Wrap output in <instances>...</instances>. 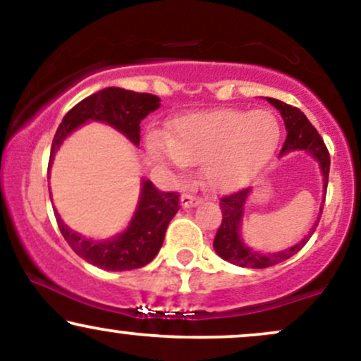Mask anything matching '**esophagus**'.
Listing matches in <instances>:
<instances>
[{
    "label": "esophagus",
    "instance_id": "esophagus-1",
    "mask_svg": "<svg viewBox=\"0 0 361 361\" xmlns=\"http://www.w3.org/2000/svg\"><path fill=\"white\" fill-rule=\"evenodd\" d=\"M202 202L200 197H195L192 193H183L181 195V205L185 207V209H190V207H197L198 204Z\"/></svg>",
    "mask_w": 361,
    "mask_h": 361
}]
</instances>
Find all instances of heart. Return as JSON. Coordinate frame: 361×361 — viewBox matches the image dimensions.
<instances>
[{
  "instance_id": "heart-1",
  "label": "heart",
  "mask_w": 361,
  "mask_h": 361,
  "mask_svg": "<svg viewBox=\"0 0 361 361\" xmlns=\"http://www.w3.org/2000/svg\"><path fill=\"white\" fill-rule=\"evenodd\" d=\"M280 142V122L270 110L219 109L171 120L166 137L147 135L154 159L171 164L200 163L210 188L239 186L268 164Z\"/></svg>"
}]
</instances>
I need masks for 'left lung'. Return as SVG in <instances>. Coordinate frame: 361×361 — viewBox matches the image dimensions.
Here are the masks:
<instances>
[{
  "mask_svg": "<svg viewBox=\"0 0 361 361\" xmlns=\"http://www.w3.org/2000/svg\"><path fill=\"white\" fill-rule=\"evenodd\" d=\"M267 100L280 111L281 117H283L285 128H287V139H285L280 156L288 154V152L292 151H300V149L302 151L310 152V154L314 156V159H317L319 166H321L326 195L331 159L324 140H322V137L317 134V130L314 128L312 123L309 122L307 117H305L299 109L287 105V103L280 100H275V98H267ZM247 193H250V188L239 190V192L221 198L222 224L214 239L215 252H217L222 259L244 268H268L276 263H281V261L292 258L295 252H299L302 247L305 246V243L309 241V238L314 234V231H316L319 219H321L322 214V207L321 212H319L317 222L314 224V227L309 231V234L305 235L299 244H295V246L288 247V250L285 251L273 252V255H263V252H256L250 250L241 238V222Z\"/></svg>",
  "mask_w": 361,
  "mask_h": 361,
  "instance_id": "8db88e82",
  "label": "left lung"
}]
</instances>
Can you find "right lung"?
Wrapping results in <instances>:
<instances>
[{
	"label": "right lung",
	"instance_id": "1",
	"mask_svg": "<svg viewBox=\"0 0 361 361\" xmlns=\"http://www.w3.org/2000/svg\"><path fill=\"white\" fill-rule=\"evenodd\" d=\"M161 100L151 93H135L123 88H105L81 100L62 118L51 147L49 169L62 140L90 120L105 122L128 137L135 146L140 140V120L161 106ZM180 210V195L161 192L151 181H142L140 200L130 224L122 234L106 241H93L74 233L56 214L61 234L78 256L94 267L109 271H126L146 267L163 246L168 224Z\"/></svg>",
	"mask_w": 361,
	"mask_h": 361
}]
</instances>
